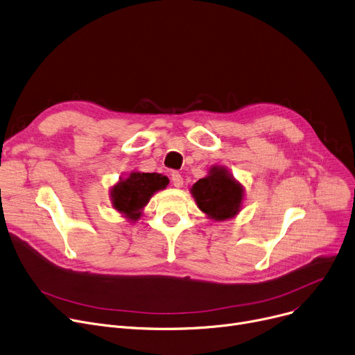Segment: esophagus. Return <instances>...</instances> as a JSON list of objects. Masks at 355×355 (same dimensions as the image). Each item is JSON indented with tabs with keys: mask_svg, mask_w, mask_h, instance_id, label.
<instances>
[{
	"mask_svg": "<svg viewBox=\"0 0 355 355\" xmlns=\"http://www.w3.org/2000/svg\"><path fill=\"white\" fill-rule=\"evenodd\" d=\"M171 179H172V183H173L175 187H182L183 186V178L179 172H172Z\"/></svg>",
	"mask_w": 355,
	"mask_h": 355,
	"instance_id": "obj_1",
	"label": "esophagus"
}]
</instances>
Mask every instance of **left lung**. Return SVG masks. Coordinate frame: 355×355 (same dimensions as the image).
<instances>
[{
  "label": "left lung",
  "mask_w": 355,
  "mask_h": 355,
  "mask_svg": "<svg viewBox=\"0 0 355 355\" xmlns=\"http://www.w3.org/2000/svg\"><path fill=\"white\" fill-rule=\"evenodd\" d=\"M191 192L199 209L211 219H231L241 211L243 187L225 168L214 166L209 175L192 186Z\"/></svg>",
  "instance_id": "8db88e82"
}]
</instances>
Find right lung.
I'll return each mask as SVG.
<instances>
[{
	"label": "right lung",
	"mask_w": 355,
	"mask_h": 355,
	"mask_svg": "<svg viewBox=\"0 0 355 355\" xmlns=\"http://www.w3.org/2000/svg\"><path fill=\"white\" fill-rule=\"evenodd\" d=\"M168 184L169 179L160 173L133 172L129 178L121 179L112 187L110 198L113 207L128 219L137 220L152 195L164 189Z\"/></svg>",
	"instance_id": "obj_1"
}]
</instances>
